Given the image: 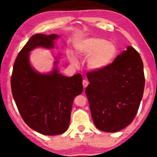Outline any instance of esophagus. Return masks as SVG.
<instances>
[{"instance_id":"1","label":"esophagus","mask_w":157,"mask_h":157,"mask_svg":"<svg viewBox=\"0 0 157 157\" xmlns=\"http://www.w3.org/2000/svg\"><path fill=\"white\" fill-rule=\"evenodd\" d=\"M82 84H83V86H84V88L85 89L86 88V87L88 86V84H89V82H88V81L87 80H86V79H84L83 81H82Z\"/></svg>"}]
</instances>
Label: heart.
Returning a JSON list of instances; mask_svg holds the SVG:
<instances>
[{"label":"heart","mask_w":157,"mask_h":157,"mask_svg":"<svg viewBox=\"0 0 157 157\" xmlns=\"http://www.w3.org/2000/svg\"><path fill=\"white\" fill-rule=\"evenodd\" d=\"M79 55L84 58L88 57L87 66L93 71H102L113 62L116 57V46L110 41L100 38H87L79 42L76 48ZM69 59L76 64V58L69 55Z\"/></svg>","instance_id":"heart-1"}]
</instances>
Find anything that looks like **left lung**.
<instances>
[{
    "mask_svg": "<svg viewBox=\"0 0 157 157\" xmlns=\"http://www.w3.org/2000/svg\"><path fill=\"white\" fill-rule=\"evenodd\" d=\"M85 89L94 123L98 129L116 132L136 116L145 87L143 63L139 53L128 46L102 71L86 73Z\"/></svg>",
    "mask_w": 157,
    "mask_h": 157,
    "instance_id": "left-lung-1",
    "label": "left lung"
}]
</instances>
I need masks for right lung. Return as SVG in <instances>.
<instances>
[{"label":"right lung","instance_id":"add662e5","mask_svg":"<svg viewBox=\"0 0 157 157\" xmlns=\"http://www.w3.org/2000/svg\"><path fill=\"white\" fill-rule=\"evenodd\" d=\"M57 37L55 34L31 36L17 55L11 77L12 95L23 120L48 136L67 130L74 98L83 91L81 74L68 78L58 73L57 67L49 74H42L30 65L29 52L36 47L52 48Z\"/></svg>","mask_w":157,"mask_h":157}]
</instances>
